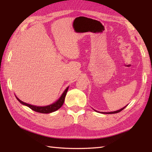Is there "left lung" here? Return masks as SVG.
<instances>
[{"label": "left lung", "mask_w": 152, "mask_h": 152, "mask_svg": "<svg viewBox=\"0 0 152 152\" xmlns=\"http://www.w3.org/2000/svg\"><path fill=\"white\" fill-rule=\"evenodd\" d=\"M126 106H125V107H124V108H122L121 109H120V110H116V111H114V112H102V114H116V113H118V112H121V110H124ZM95 111H96V110H95ZM97 112V111H96Z\"/></svg>", "instance_id": "left-lung-1"}]
</instances>
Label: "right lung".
Segmentation results:
<instances>
[{"label": "right lung", "mask_w": 152, "mask_h": 152, "mask_svg": "<svg viewBox=\"0 0 152 152\" xmlns=\"http://www.w3.org/2000/svg\"><path fill=\"white\" fill-rule=\"evenodd\" d=\"M68 89H69V87L66 88V89L64 90V91L63 93V94L61 95L60 98L58 99L56 102H55L54 103H53V104H51L50 105L46 106H37L31 105L29 104H27V103H26V102L21 101V100H19L17 97V96H15V97L18 99V101L20 103H21L22 104L28 106V108H30L31 109H32L33 110H34L35 112L42 113V114H49V113H51V112L57 110L58 109H59L61 106H63Z\"/></svg>", "instance_id": "add662e5"}]
</instances>
